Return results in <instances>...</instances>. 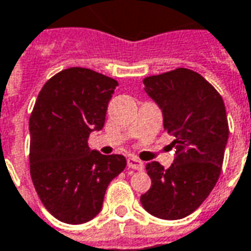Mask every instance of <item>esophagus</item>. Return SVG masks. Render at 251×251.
Wrapping results in <instances>:
<instances>
[{
  "instance_id": "esophagus-1",
  "label": "esophagus",
  "mask_w": 251,
  "mask_h": 251,
  "mask_svg": "<svg viewBox=\"0 0 251 251\" xmlns=\"http://www.w3.org/2000/svg\"><path fill=\"white\" fill-rule=\"evenodd\" d=\"M127 168L141 170V169H144V163L141 161H139L137 158H134V156H129V158H127Z\"/></svg>"
}]
</instances>
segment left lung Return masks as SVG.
I'll list each match as a JSON object with an SVG mask.
<instances>
[{"label":"left lung","mask_w":251,"mask_h":251,"mask_svg":"<svg viewBox=\"0 0 251 251\" xmlns=\"http://www.w3.org/2000/svg\"><path fill=\"white\" fill-rule=\"evenodd\" d=\"M143 83L162 110L165 130L176 137V158L169 169L147 163L152 184L140 202L158 219H184L203 203L221 173L229 134L224 100L188 68L147 76Z\"/></svg>","instance_id":"8db88e82"}]
</instances>
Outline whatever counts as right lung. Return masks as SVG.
Masks as SVG:
<instances>
[{"label":"right lung","mask_w":251,"mask_h":251,"mask_svg":"<svg viewBox=\"0 0 251 251\" xmlns=\"http://www.w3.org/2000/svg\"><path fill=\"white\" fill-rule=\"evenodd\" d=\"M118 82L93 70L71 67L48 81L32 108L30 175L47 210L67 224H83L101 210L112 178L125 169L124 155H101L88 146L101 130Z\"/></svg>","instance_id":"add662e5"}]
</instances>
